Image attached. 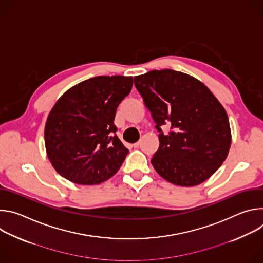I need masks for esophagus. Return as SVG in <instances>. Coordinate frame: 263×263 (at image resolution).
<instances>
[{"mask_svg":"<svg viewBox=\"0 0 263 263\" xmlns=\"http://www.w3.org/2000/svg\"><path fill=\"white\" fill-rule=\"evenodd\" d=\"M139 144H140V143H139V141H138V142L133 143V146H134V147H138V146H139Z\"/></svg>","mask_w":263,"mask_h":263,"instance_id":"esophagus-1","label":"esophagus"}]
</instances>
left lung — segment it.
<instances>
[{
	"instance_id": "obj_1",
	"label": "left lung",
	"mask_w": 263,
	"mask_h": 263,
	"mask_svg": "<svg viewBox=\"0 0 263 263\" xmlns=\"http://www.w3.org/2000/svg\"><path fill=\"white\" fill-rule=\"evenodd\" d=\"M134 85L151 111L159 134V148L151 163L166 181L196 186L226 160L231 146L227 112L200 80L174 69L136 76ZM170 124L167 135L160 127Z\"/></svg>"
}]
</instances>
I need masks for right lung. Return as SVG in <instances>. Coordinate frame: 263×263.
<instances>
[{
  "mask_svg": "<svg viewBox=\"0 0 263 263\" xmlns=\"http://www.w3.org/2000/svg\"><path fill=\"white\" fill-rule=\"evenodd\" d=\"M132 85V77L99 76L70 87L58 99L47 119L45 144L60 176L93 185L120 170L129 151L115 134L114 121Z\"/></svg>",
  "mask_w": 263,
  "mask_h": 263,
  "instance_id": "1",
  "label": "right lung"
}]
</instances>
